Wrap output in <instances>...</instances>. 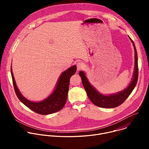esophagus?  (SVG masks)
Returning <instances> with one entry per match:
<instances>
[{
  "mask_svg": "<svg viewBox=\"0 0 149 149\" xmlns=\"http://www.w3.org/2000/svg\"><path fill=\"white\" fill-rule=\"evenodd\" d=\"M76 65H77V71H80L84 67L83 63L81 62H78Z\"/></svg>",
  "mask_w": 149,
  "mask_h": 149,
  "instance_id": "1",
  "label": "esophagus"
}]
</instances>
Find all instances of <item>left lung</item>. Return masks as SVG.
<instances>
[{
	"mask_svg": "<svg viewBox=\"0 0 149 149\" xmlns=\"http://www.w3.org/2000/svg\"><path fill=\"white\" fill-rule=\"evenodd\" d=\"M129 38L131 42L133 43V47L134 49V58H135V65L134 71L133 76L129 86L124 90L121 91L118 93L109 94L104 95L98 92L95 87L88 81L87 77L85 75V72L81 71L79 72L82 82L83 87L86 90L87 94L91 100V101L98 107L105 108V109H111L118 107L121 105L129 96L130 95L134 88H135L138 79V58L136 48L134 45V42L129 36Z\"/></svg>",
	"mask_w": 149,
	"mask_h": 149,
	"instance_id": "8db88e82",
	"label": "left lung"
}]
</instances>
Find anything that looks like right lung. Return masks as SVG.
Here are the masks:
<instances>
[{
	"label": "right lung",
	"mask_w": 149,
	"mask_h": 149,
	"mask_svg": "<svg viewBox=\"0 0 149 149\" xmlns=\"http://www.w3.org/2000/svg\"><path fill=\"white\" fill-rule=\"evenodd\" d=\"M76 71L77 67L74 65L63 71L58 78L52 93L45 100L39 102L31 101L20 93L16 86L12 67L11 75L14 89L19 100L34 112L42 115H47L56 113L64 107L68 96L70 79Z\"/></svg>",
	"instance_id": "right-lung-1"
}]
</instances>
